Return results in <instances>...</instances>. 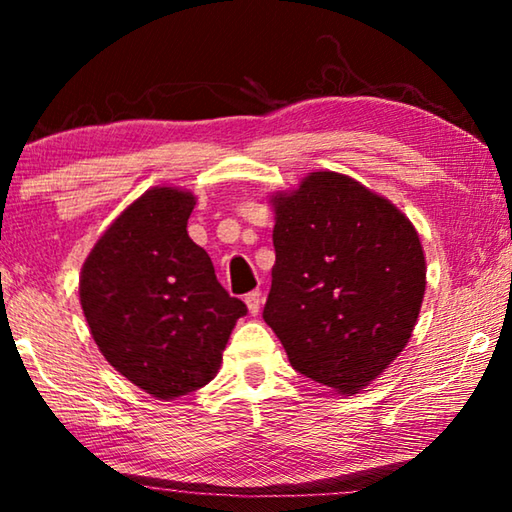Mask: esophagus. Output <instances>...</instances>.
Returning a JSON list of instances; mask_svg holds the SVG:
<instances>
[{
    "instance_id": "obj_1",
    "label": "esophagus",
    "mask_w": 512,
    "mask_h": 512,
    "mask_svg": "<svg viewBox=\"0 0 512 512\" xmlns=\"http://www.w3.org/2000/svg\"><path fill=\"white\" fill-rule=\"evenodd\" d=\"M246 305H248V311L250 314H257L259 307H262V291H250L246 296Z\"/></svg>"
}]
</instances>
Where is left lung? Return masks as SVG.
I'll use <instances>...</instances> for the list:
<instances>
[{"mask_svg": "<svg viewBox=\"0 0 512 512\" xmlns=\"http://www.w3.org/2000/svg\"><path fill=\"white\" fill-rule=\"evenodd\" d=\"M275 266L264 320L300 375L354 395L395 361L427 287L413 223L357 180L314 171L271 198Z\"/></svg>", "mask_w": 512, "mask_h": 512, "instance_id": "left-lung-1", "label": "left lung"}]
</instances>
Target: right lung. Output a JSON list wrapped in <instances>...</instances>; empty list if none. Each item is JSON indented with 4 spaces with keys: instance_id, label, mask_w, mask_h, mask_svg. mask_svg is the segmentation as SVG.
<instances>
[{
    "instance_id": "right-lung-1",
    "label": "right lung",
    "mask_w": 512,
    "mask_h": 512,
    "mask_svg": "<svg viewBox=\"0 0 512 512\" xmlns=\"http://www.w3.org/2000/svg\"><path fill=\"white\" fill-rule=\"evenodd\" d=\"M196 196L151 187L121 212L81 268L90 334L119 375L158 400L203 388L246 305L187 235Z\"/></svg>"
}]
</instances>
